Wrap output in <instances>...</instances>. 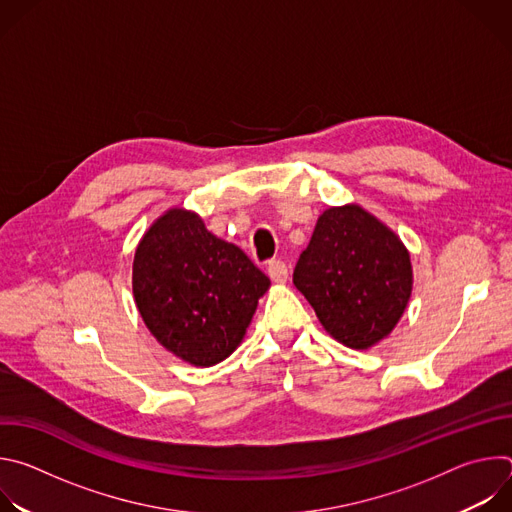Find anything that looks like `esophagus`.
I'll return each instance as SVG.
<instances>
[{
	"instance_id": "1",
	"label": "esophagus",
	"mask_w": 512,
	"mask_h": 512,
	"mask_svg": "<svg viewBox=\"0 0 512 512\" xmlns=\"http://www.w3.org/2000/svg\"><path fill=\"white\" fill-rule=\"evenodd\" d=\"M267 273H269V277H271L275 283H285V281H287V275H289L287 265H285L281 259H273V261H269V265H267Z\"/></svg>"
}]
</instances>
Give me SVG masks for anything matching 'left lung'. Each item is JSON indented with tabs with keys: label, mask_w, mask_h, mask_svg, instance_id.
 Segmentation results:
<instances>
[{
	"label": "left lung",
	"mask_w": 512,
	"mask_h": 512,
	"mask_svg": "<svg viewBox=\"0 0 512 512\" xmlns=\"http://www.w3.org/2000/svg\"><path fill=\"white\" fill-rule=\"evenodd\" d=\"M294 283L330 336L367 350L403 316L413 269L409 251L387 225L358 204H344L320 214Z\"/></svg>",
	"instance_id": "8db88e82"
}]
</instances>
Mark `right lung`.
Returning <instances> with one entry per match:
<instances>
[{
    "instance_id": "right-lung-1",
    "label": "right lung",
    "mask_w": 512,
    "mask_h": 512,
    "mask_svg": "<svg viewBox=\"0 0 512 512\" xmlns=\"http://www.w3.org/2000/svg\"><path fill=\"white\" fill-rule=\"evenodd\" d=\"M135 306L156 340L194 367L231 356L241 344L269 277L202 218L170 208L133 257Z\"/></svg>"
}]
</instances>
